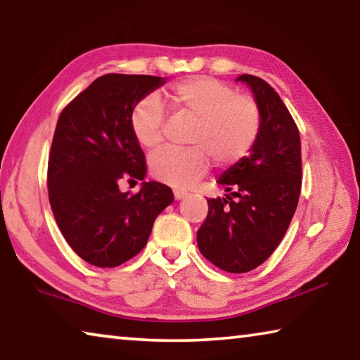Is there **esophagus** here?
Segmentation results:
<instances>
[{"label":"esophagus","instance_id":"1","mask_svg":"<svg viewBox=\"0 0 360 360\" xmlns=\"http://www.w3.org/2000/svg\"><path fill=\"white\" fill-rule=\"evenodd\" d=\"M173 193H174V198L176 200H181V198L187 197V192L186 191H181V188H174Z\"/></svg>","mask_w":360,"mask_h":360}]
</instances>
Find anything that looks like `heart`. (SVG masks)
<instances>
[{
  "label": "heart",
  "instance_id": "heart-1",
  "mask_svg": "<svg viewBox=\"0 0 360 360\" xmlns=\"http://www.w3.org/2000/svg\"><path fill=\"white\" fill-rule=\"evenodd\" d=\"M176 112L193 117L187 136V149H162L150 157V173L167 184L193 186L208 172L210 160L217 167L241 162L262 130V111L257 100L236 94L235 87L210 76L181 79L168 90ZM130 127L138 144L154 150L165 136V111L155 96H146L133 108Z\"/></svg>",
  "mask_w": 360,
  "mask_h": 360
}]
</instances>
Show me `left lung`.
<instances>
[{
  "label": "left lung",
  "mask_w": 360,
  "mask_h": 360,
  "mask_svg": "<svg viewBox=\"0 0 360 360\" xmlns=\"http://www.w3.org/2000/svg\"><path fill=\"white\" fill-rule=\"evenodd\" d=\"M238 81L252 89L262 130L252 154L219 178L230 195L208 200V216L197 231L203 257L229 273L251 271L270 257L289 229L302 188L300 133L289 109L264 79L241 75Z\"/></svg>",
  "instance_id": "1"
}]
</instances>
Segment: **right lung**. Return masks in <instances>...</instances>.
<instances>
[{"instance_id": "1", "label": "right lung", "mask_w": 360, "mask_h": 360, "mask_svg": "<svg viewBox=\"0 0 360 360\" xmlns=\"http://www.w3.org/2000/svg\"><path fill=\"white\" fill-rule=\"evenodd\" d=\"M163 82L111 72L60 114L49 152V202L66 243L90 265L114 268L135 257L155 217L173 203V191L162 182H143L138 193L119 191L122 181L144 179L148 165L130 115Z\"/></svg>"}]
</instances>
